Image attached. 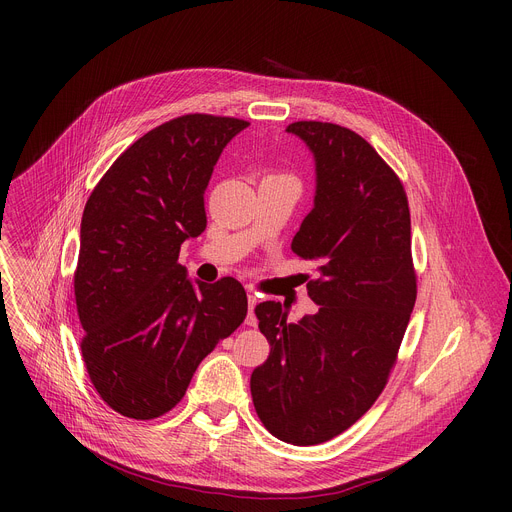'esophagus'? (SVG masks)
I'll list each match as a JSON object with an SVG mask.
<instances>
[{"label": "esophagus", "mask_w": 512, "mask_h": 512, "mask_svg": "<svg viewBox=\"0 0 512 512\" xmlns=\"http://www.w3.org/2000/svg\"><path fill=\"white\" fill-rule=\"evenodd\" d=\"M247 304H249V312H247L245 324H247V326H257V316H255V306H257V298L249 294V296H247Z\"/></svg>", "instance_id": "obj_1"}]
</instances>
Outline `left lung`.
I'll return each instance as SVG.
<instances>
[{
  "label": "left lung",
  "instance_id": "1",
  "mask_svg": "<svg viewBox=\"0 0 512 512\" xmlns=\"http://www.w3.org/2000/svg\"><path fill=\"white\" fill-rule=\"evenodd\" d=\"M285 131L316 164L314 208L291 251L316 263L306 287L318 312L291 324L279 302L255 308L271 352L251 375V395L277 440L314 446L358 421L385 389L417 279L407 194L373 145L322 121Z\"/></svg>",
  "mask_w": 512,
  "mask_h": 512
}]
</instances>
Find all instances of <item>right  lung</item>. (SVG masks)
<instances>
[{"mask_svg": "<svg viewBox=\"0 0 512 512\" xmlns=\"http://www.w3.org/2000/svg\"><path fill=\"white\" fill-rule=\"evenodd\" d=\"M247 125L172 119L131 143L87 200L75 271L81 350L97 393L125 417L176 407L202 358L247 316L237 279L192 281L178 263L182 243L206 229L212 170Z\"/></svg>", "mask_w": 512, "mask_h": 512, "instance_id": "1", "label": "right lung"}]
</instances>
